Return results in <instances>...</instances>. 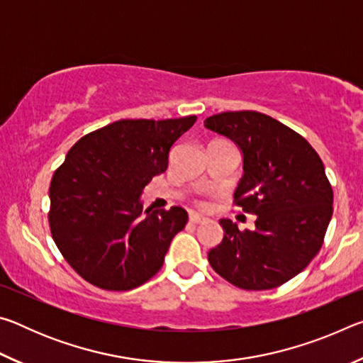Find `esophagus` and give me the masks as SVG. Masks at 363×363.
Segmentation results:
<instances>
[{"instance_id":"34e87169","label":"esophagus","mask_w":363,"mask_h":363,"mask_svg":"<svg viewBox=\"0 0 363 363\" xmlns=\"http://www.w3.org/2000/svg\"><path fill=\"white\" fill-rule=\"evenodd\" d=\"M189 220H190V223H192V224H201V223H206L208 218L200 216V214H196V213H190Z\"/></svg>"}]
</instances>
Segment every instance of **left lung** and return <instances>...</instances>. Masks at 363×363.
<instances>
[{"instance_id": "left-lung-1", "label": "left lung", "mask_w": 363, "mask_h": 363, "mask_svg": "<svg viewBox=\"0 0 363 363\" xmlns=\"http://www.w3.org/2000/svg\"><path fill=\"white\" fill-rule=\"evenodd\" d=\"M205 128L230 139L242 153L243 176L233 200L256 214L255 229L220 219L223 242L208 261L243 290H270L304 270L323 243L333 214V190L307 140L259 112H224Z\"/></svg>"}]
</instances>
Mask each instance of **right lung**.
Wrapping results in <instances>:
<instances>
[{
  "label": "right lung",
  "mask_w": 363,
  "mask_h": 363,
  "mask_svg": "<svg viewBox=\"0 0 363 363\" xmlns=\"http://www.w3.org/2000/svg\"><path fill=\"white\" fill-rule=\"evenodd\" d=\"M195 120H120L67 153L49 187V224L59 251L86 281L126 291L162 269L187 211L144 210L140 196L168 169L171 149Z\"/></svg>",
  "instance_id": "right-lung-1"
}]
</instances>
